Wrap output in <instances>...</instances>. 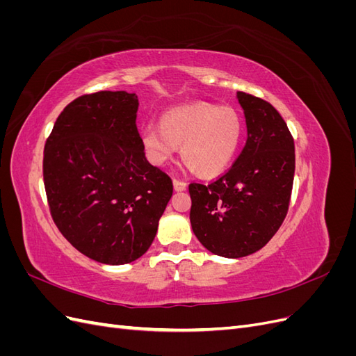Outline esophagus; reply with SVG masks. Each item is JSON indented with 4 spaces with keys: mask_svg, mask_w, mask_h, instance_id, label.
<instances>
[{
    "mask_svg": "<svg viewBox=\"0 0 356 356\" xmlns=\"http://www.w3.org/2000/svg\"><path fill=\"white\" fill-rule=\"evenodd\" d=\"M174 188H175V191H184L187 188V184L184 181L174 179Z\"/></svg>",
    "mask_w": 356,
    "mask_h": 356,
    "instance_id": "obj_1",
    "label": "esophagus"
}]
</instances>
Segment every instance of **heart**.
Instances as JSON below:
<instances>
[{"label": "heart", "instance_id": "heart-1", "mask_svg": "<svg viewBox=\"0 0 356 356\" xmlns=\"http://www.w3.org/2000/svg\"><path fill=\"white\" fill-rule=\"evenodd\" d=\"M242 120L230 106L207 102L179 105L160 117L159 127L141 132L149 163L165 165L181 145V156L193 172L204 178L227 169L242 138Z\"/></svg>", "mask_w": 356, "mask_h": 356}]
</instances>
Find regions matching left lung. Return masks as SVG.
Returning a JSON list of instances; mask_svg holds the SVG:
<instances>
[{
  "label": "left lung",
  "mask_w": 356,
  "mask_h": 356,
  "mask_svg": "<svg viewBox=\"0 0 356 356\" xmlns=\"http://www.w3.org/2000/svg\"><path fill=\"white\" fill-rule=\"evenodd\" d=\"M248 139L229 172L208 186L193 182L190 222L199 242L215 255L257 252L284 222L293 190L294 139L275 106L238 92Z\"/></svg>",
  "instance_id": "8db88e82"
}]
</instances>
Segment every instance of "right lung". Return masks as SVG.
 I'll use <instances>...</instances> for the list:
<instances>
[{"mask_svg": "<svg viewBox=\"0 0 356 356\" xmlns=\"http://www.w3.org/2000/svg\"><path fill=\"white\" fill-rule=\"evenodd\" d=\"M138 96L96 92L60 113L42 175L59 232L92 260L120 266L152 246L172 181L148 163L136 129Z\"/></svg>", "mask_w": 356, "mask_h": 356, "instance_id": "add662e5", "label": "right lung"}]
</instances>
